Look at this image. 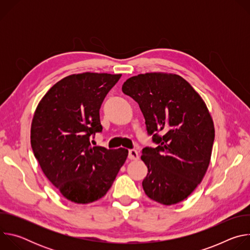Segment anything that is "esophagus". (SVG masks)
<instances>
[{
  "label": "esophagus",
  "instance_id": "1",
  "mask_svg": "<svg viewBox=\"0 0 250 250\" xmlns=\"http://www.w3.org/2000/svg\"><path fill=\"white\" fill-rule=\"evenodd\" d=\"M139 158L138 152L135 149H129L128 150V159L130 160H137Z\"/></svg>",
  "mask_w": 250,
  "mask_h": 250
}]
</instances>
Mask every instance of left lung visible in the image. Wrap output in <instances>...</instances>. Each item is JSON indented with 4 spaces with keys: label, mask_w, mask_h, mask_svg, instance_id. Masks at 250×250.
Here are the masks:
<instances>
[{
    "label": "left lung",
    "mask_w": 250,
    "mask_h": 250,
    "mask_svg": "<svg viewBox=\"0 0 250 250\" xmlns=\"http://www.w3.org/2000/svg\"><path fill=\"white\" fill-rule=\"evenodd\" d=\"M144 114L155 148L142 149L148 169L146 194L166 206L185 200L201 183L209 164L215 127L201 96L181 76L146 73L122 88Z\"/></svg>",
    "instance_id": "8db88e82"
}]
</instances>
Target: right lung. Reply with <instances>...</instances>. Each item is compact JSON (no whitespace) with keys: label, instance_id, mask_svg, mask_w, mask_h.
Listing matches in <instances>:
<instances>
[{"label":"right lung","instance_id":"obj_1","mask_svg":"<svg viewBox=\"0 0 250 250\" xmlns=\"http://www.w3.org/2000/svg\"><path fill=\"white\" fill-rule=\"evenodd\" d=\"M122 74L82 73L53 85L35 110L30 144L47 179L63 197L89 204L104 197L126 160L125 148L92 146L101 104Z\"/></svg>","mask_w":250,"mask_h":250}]
</instances>
